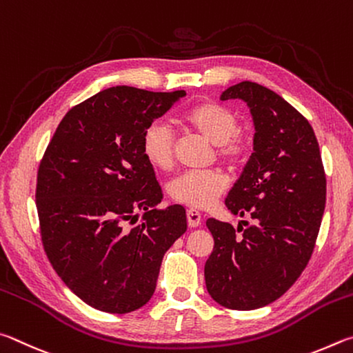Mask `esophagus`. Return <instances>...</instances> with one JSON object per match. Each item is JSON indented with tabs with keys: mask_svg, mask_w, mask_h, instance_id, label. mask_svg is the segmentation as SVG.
Here are the masks:
<instances>
[{
	"mask_svg": "<svg viewBox=\"0 0 353 353\" xmlns=\"http://www.w3.org/2000/svg\"><path fill=\"white\" fill-rule=\"evenodd\" d=\"M188 223L190 228H196L201 225V214L194 208L188 209Z\"/></svg>",
	"mask_w": 353,
	"mask_h": 353,
	"instance_id": "1",
	"label": "esophagus"
}]
</instances>
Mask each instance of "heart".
<instances>
[{
  "mask_svg": "<svg viewBox=\"0 0 353 353\" xmlns=\"http://www.w3.org/2000/svg\"><path fill=\"white\" fill-rule=\"evenodd\" d=\"M176 122L217 145V154L234 167L242 165L251 153V141L239 130V117L215 101H199L176 114ZM142 157L154 169L167 170L173 164V136L163 122H152L141 134ZM226 189L220 172H184L173 178L169 194L190 208H209Z\"/></svg>",
  "mask_w": 353,
  "mask_h": 353,
  "instance_id": "obj_1",
  "label": "heart"
}]
</instances>
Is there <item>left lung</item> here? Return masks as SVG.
Instances as JSON below:
<instances>
[{"instance_id":"8db88e82","label":"left lung","mask_w":353,"mask_h":353,"mask_svg":"<svg viewBox=\"0 0 353 353\" xmlns=\"http://www.w3.org/2000/svg\"><path fill=\"white\" fill-rule=\"evenodd\" d=\"M230 99L248 103L256 133L254 152L225 205L252 225L242 220L236 230L206 221L214 250L205 279L220 305L254 310L279 299L310 261L325 208V172L312 125L279 94L245 80L223 91L221 101Z\"/></svg>"}]
</instances>
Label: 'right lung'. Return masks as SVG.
Instances as JSON below:
<instances>
[{"instance_id": "obj_1", "label": "right lung", "mask_w": 353, "mask_h": 353, "mask_svg": "<svg viewBox=\"0 0 353 353\" xmlns=\"http://www.w3.org/2000/svg\"><path fill=\"white\" fill-rule=\"evenodd\" d=\"M184 96L133 86L97 92L68 111L40 161L43 248L66 287L101 312L145 305L165 251L188 230L183 206L157 208L163 192L141 152L145 127Z\"/></svg>"}]
</instances>
